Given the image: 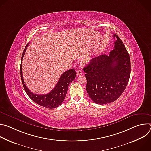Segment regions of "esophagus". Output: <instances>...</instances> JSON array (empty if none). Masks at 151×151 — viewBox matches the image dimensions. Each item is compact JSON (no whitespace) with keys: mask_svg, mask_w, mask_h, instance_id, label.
Masks as SVG:
<instances>
[{"mask_svg":"<svg viewBox=\"0 0 151 151\" xmlns=\"http://www.w3.org/2000/svg\"><path fill=\"white\" fill-rule=\"evenodd\" d=\"M76 75H77V76H80V75H82V70H77V72H76Z\"/></svg>","mask_w":151,"mask_h":151,"instance_id":"obj_1","label":"esophagus"}]
</instances>
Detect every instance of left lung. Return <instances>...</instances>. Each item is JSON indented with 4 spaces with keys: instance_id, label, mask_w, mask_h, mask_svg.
<instances>
[{
    "instance_id": "left-lung-1",
    "label": "left lung",
    "mask_w": 151,
    "mask_h": 151,
    "mask_svg": "<svg viewBox=\"0 0 151 151\" xmlns=\"http://www.w3.org/2000/svg\"><path fill=\"white\" fill-rule=\"evenodd\" d=\"M114 49L109 55L93 58L83 68L87 79L86 90L96 104L115 101L124 91L131 72L130 58L122 41L117 35Z\"/></svg>"
}]
</instances>
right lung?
Returning a JSON list of instances; mask_svg holds the SVG:
<instances>
[{"label":"right lung","mask_w":151,"mask_h":151,"mask_svg":"<svg viewBox=\"0 0 151 151\" xmlns=\"http://www.w3.org/2000/svg\"><path fill=\"white\" fill-rule=\"evenodd\" d=\"M29 44V43L26 45L25 49L23 51L20 66V75L21 81L23 85V87L28 96L36 103L47 107L49 109H53L60 106L64 101L66 96L69 85L76 78V72L74 69H71L64 72L60 78L57 83L55 87L48 94L44 95H39L34 94L30 91L24 83L22 73V60L26 50Z\"/></svg>","instance_id":"right-lung-1"}]
</instances>
